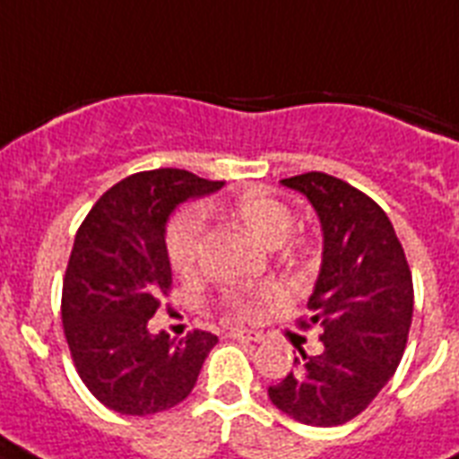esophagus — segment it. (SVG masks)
I'll list each match as a JSON object with an SVG mask.
<instances>
[{
    "instance_id": "34e87169",
    "label": "esophagus",
    "mask_w": 459,
    "mask_h": 459,
    "mask_svg": "<svg viewBox=\"0 0 459 459\" xmlns=\"http://www.w3.org/2000/svg\"><path fill=\"white\" fill-rule=\"evenodd\" d=\"M229 335H230V338H236V341H245V342H262V341H264V335L257 333V331H250V328H230Z\"/></svg>"
}]
</instances>
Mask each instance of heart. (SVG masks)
<instances>
[{"label":"heart","instance_id":"1","mask_svg":"<svg viewBox=\"0 0 459 459\" xmlns=\"http://www.w3.org/2000/svg\"><path fill=\"white\" fill-rule=\"evenodd\" d=\"M230 214L245 230H250L262 243L276 247L283 257L295 259L305 252V245L298 238L288 236L293 230L295 216L293 209L279 197L269 193H247L230 204ZM166 247L176 272L183 276L197 272L204 250V219L200 212L186 209L173 219L166 233ZM269 295H272L269 288H240L226 293L223 302L236 316L250 319L259 312V307Z\"/></svg>","mask_w":459,"mask_h":459}]
</instances>
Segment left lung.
Listing matches in <instances>:
<instances>
[{"instance_id":"1","label":"left lung","mask_w":459,"mask_h":459,"mask_svg":"<svg viewBox=\"0 0 459 459\" xmlns=\"http://www.w3.org/2000/svg\"><path fill=\"white\" fill-rule=\"evenodd\" d=\"M312 202L324 230L321 272L300 328H321V355L300 350L269 385L281 412L309 427L355 420L398 369L412 324V272L391 219L341 178L309 171L281 180Z\"/></svg>"}]
</instances>
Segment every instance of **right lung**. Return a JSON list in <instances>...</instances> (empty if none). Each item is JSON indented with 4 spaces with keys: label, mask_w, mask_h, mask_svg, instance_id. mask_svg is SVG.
<instances>
[{
    "label": "right lung",
    "mask_w": 459,
    "mask_h": 459,
    "mask_svg": "<svg viewBox=\"0 0 459 459\" xmlns=\"http://www.w3.org/2000/svg\"><path fill=\"white\" fill-rule=\"evenodd\" d=\"M223 183L183 169L133 173L97 200L68 257L61 321L82 384L104 407L145 417L190 395L214 333H150L159 295L171 288L166 221L180 202Z\"/></svg>",
    "instance_id": "1"
}]
</instances>
